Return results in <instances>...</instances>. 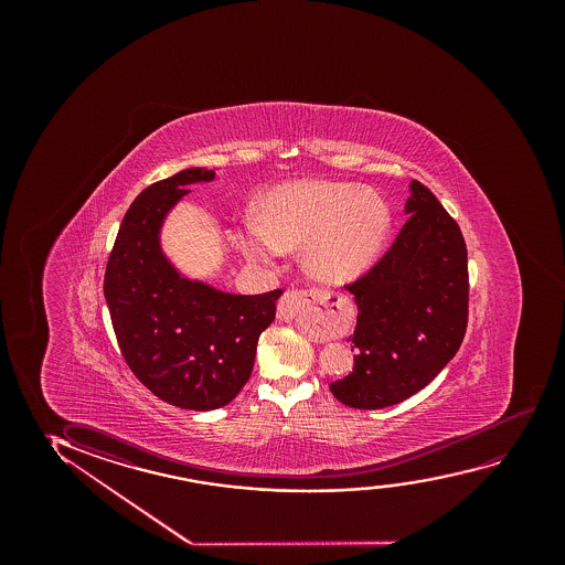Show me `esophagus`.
<instances>
[{"label":"esophagus","instance_id":"esophagus-1","mask_svg":"<svg viewBox=\"0 0 565 565\" xmlns=\"http://www.w3.org/2000/svg\"><path fill=\"white\" fill-rule=\"evenodd\" d=\"M343 309H345V299L326 289H310V291H297V294L287 291L284 299L278 302V317L281 320H294L297 312L305 310L309 315L310 322L318 326L328 340H335L345 332V320L341 318Z\"/></svg>","mask_w":565,"mask_h":565}]
</instances>
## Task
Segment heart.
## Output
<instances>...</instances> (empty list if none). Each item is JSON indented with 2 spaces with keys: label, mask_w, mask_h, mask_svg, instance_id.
Listing matches in <instances>:
<instances>
[{
  "label": "heart",
  "mask_w": 565,
  "mask_h": 565,
  "mask_svg": "<svg viewBox=\"0 0 565 565\" xmlns=\"http://www.w3.org/2000/svg\"><path fill=\"white\" fill-rule=\"evenodd\" d=\"M387 230L390 212L379 194L349 183L299 181L271 191L263 220L241 222L235 243L253 263H270L305 245V264L312 274L345 279L372 263Z\"/></svg>",
  "instance_id": "obj_1"
}]
</instances>
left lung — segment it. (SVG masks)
<instances>
[{
    "label": "left lung",
    "instance_id": "1",
    "mask_svg": "<svg viewBox=\"0 0 565 565\" xmlns=\"http://www.w3.org/2000/svg\"><path fill=\"white\" fill-rule=\"evenodd\" d=\"M411 214L394 245L361 278L355 295V369L330 384L355 409L407 399L454 359L469 318L467 245L456 220L420 181H411Z\"/></svg>",
    "mask_w": 565,
    "mask_h": 565
}]
</instances>
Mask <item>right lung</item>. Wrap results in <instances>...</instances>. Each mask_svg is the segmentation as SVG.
<instances>
[{"label": "right lung", "mask_w": 565, "mask_h": 565, "mask_svg": "<svg viewBox=\"0 0 565 565\" xmlns=\"http://www.w3.org/2000/svg\"><path fill=\"white\" fill-rule=\"evenodd\" d=\"M214 175L191 168L147 186L125 214L104 276L125 363L140 384L181 409H217L239 394L281 295L222 294L181 278L162 255L158 232L168 210L189 193L186 185Z\"/></svg>", "instance_id": "obj_1"}]
</instances>
